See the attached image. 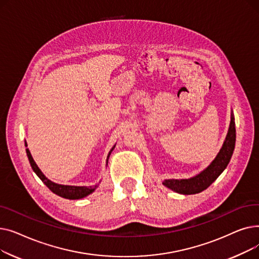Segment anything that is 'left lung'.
<instances>
[{"label":"left lung","instance_id":"obj_1","mask_svg":"<svg viewBox=\"0 0 259 259\" xmlns=\"http://www.w3.org/2000/svg\"><path fill=\"white\" fill-rule=\"evenodd\" d=\"M236 140V130L235 121L233 114H231V122L228 130L226 140L223 144V147L219 154L216 155L211 164L199 174L187 180H165L162 185L171 189L172 191L178 192L180 194L190 195L199 193L206 190L228 166L231 156L233 154Z\"/></svg>","mask_w":259,"mask_h":259}]
</instances>
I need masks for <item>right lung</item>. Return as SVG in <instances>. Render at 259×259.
<instances>
[{"label":"right lung","instance_id":"obj_1","mask_svg":"<svg viewBox=\"0 0 259 259\" xmlns=\"http://www.w3.org/2000/svg\"><path fill=\"white\" fill-rule=\"evenodd\" d=\"M25 146L27 147V143L26 142H25ZM114 147L111 149L110 152H109V154H108L107 162H108V158H109V156H110V153L112 152ZM26 153H27V156H28V159H29V162H30V166H31L32 170L35 172V174L40 179V181H42L49 188L50 191H52L54 194H57V195H59V196H61L63 198H67V199H79V198L86 197L89 194H91L92 192H94V190L97 189L98 186H99V185H94V186H89V187H86V186L80 187V186L59 185V184L53 183L50 180H48L46 176L43 174V172L39 170V168L35 164V161L33 160L28 148L26 149Z\"/></svg>","mask_w":259,"mask_h":259}]
</instances>
